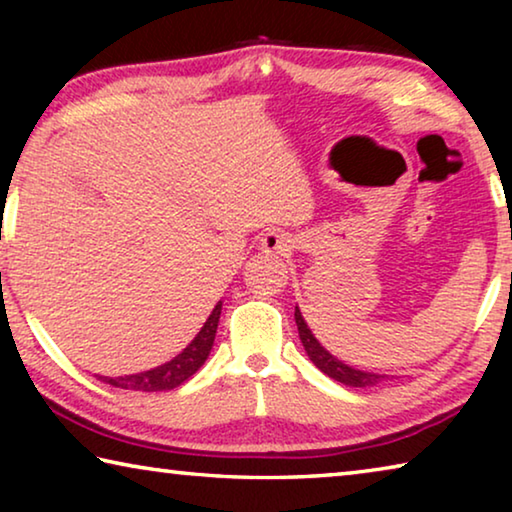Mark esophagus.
Returning a JSON list of instances; mask_svg holds the SVG:
<instances>
[{
	"label": "esophagus",
	"instance_id": "1",
	"mask_svg": "<svg viewBox=\"0 0 512 512\" xmlns=\"http://www.w3.org/2000/svg\"><path fill=\"white\" fill-rule=\"evenodd\" d=\"M293 248V239L289 232L282 230H268L262 237V250L264 253H277V255H287Z\"/></svg>",
	"mask_w": 512,
	"mask_h": 512
}]
</instances>
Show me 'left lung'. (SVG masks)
Instances as JSON below:
<instances>
[{
  "mask_svg": "<svg viewBox=\"0 0 512 512\" xmlns=\"http://www.w3.org/2000/svg\"><path fill=\"white\" fill-rule=\"evenodd\" d=\"M296 325H298V334L300 341L305 345L307 357L314 361V366L318 370H323L327 377H332L334 381H341L345 386H354V388H366V386H377L379 381H384V375H375V372H363L348 366V363L339 361L336 357H332L323 345L316 341V336L311 334V329L307 327L305 318H302L300 309L296 307Z\"/></svg>",
  "mask_w": 512,
  "mask_h": 512,
  "instance_id": "left-lung-1",
  "label": "left lung"
}]
</instances>
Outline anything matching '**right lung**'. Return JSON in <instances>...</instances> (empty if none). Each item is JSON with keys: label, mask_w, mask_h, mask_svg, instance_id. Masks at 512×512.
Listing matches in <instances>:
<instances>
[{"label": "right lung", "mask_w": 512, "mask_h": 512, "mask_svg": "<svg viewBox=\"0 0 512 512\" xmlns=\"http://www.w3.org/2000/svg\"><path fill=\"white\" fill-rule=\"evenodd\" d=\"M221 316V302L212 309L210 318L205 320L201 332L196 334V339L187 345V348L173 357L171 361L162 363V366L137 372V375L126 377H99L103 384H110L115 388H126V391H144V393H158V391H173L180 384L194 375V372L203 366L205 359L210 357V350L214 345L216 327H219Z\"/></svg>", "instance_id": "add662e5"}]
</instances>
